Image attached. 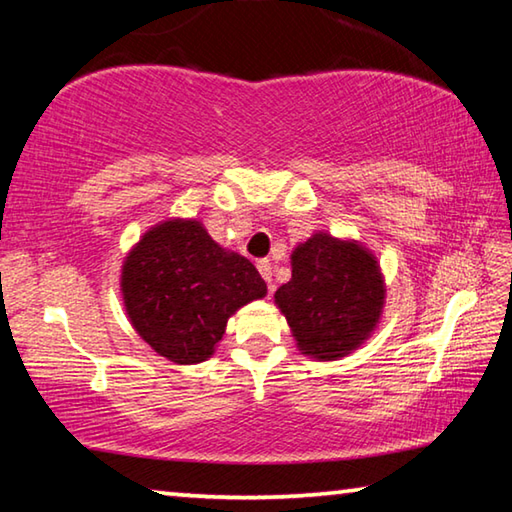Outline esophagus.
I'll return each instance as SVG.
<instances>
[{
	"mask_svg": "<svg viewBox=\"0 0 512 512\" xmlns=\"http://www.w3.org/2000/svg\"><path fill=\"white\" fill-rule=\"evenodd\" d=\"M257 271L262 273V277L268 282V291H275V284H273V266H271V262H268V259H259V262H257Z\"/></svg>",
	"mask_w": 512,
	"mask_h": 512,
	"instance_id": "34e87169",
	"label": "esophagus"
}]
</instances>
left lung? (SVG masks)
<instances>
[{"mask_svg": "<svg viewBox=\"0 0 512 512\" xmlns=\"http://www.w3.org/2000/svg\"><path fill=\"white\" fill-rule=\"evenodd\" d=\"M291 266L275 302L302 354L332 361L366 341L384 305L375 259L359 244L318 232L293 250Z\"/></svg>", "mask_w": 512, "mask_h": 512, "instance_id": "1", "label": "left lung"}]
</instances>
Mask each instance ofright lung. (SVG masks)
Listing matches in <instances>:
<instances>
[{
	"instance_id": "obj_1",
	"label": "right lung",
	"mask_w": 512,
	"mask_h": 512,
	"mask_svg": "<svg viewBox=\"0 0 512 512\" xmlns=\"http://www.w3.org/2000/svg\"><path fill=\"white\" fill-rule=\"evenodd\" d=\"M137 334L176 363L205 361L225 323L266 282L246 257L225 253L198 221H167L133 248L121 273Z\"/></svg>"
}]
</instances>
